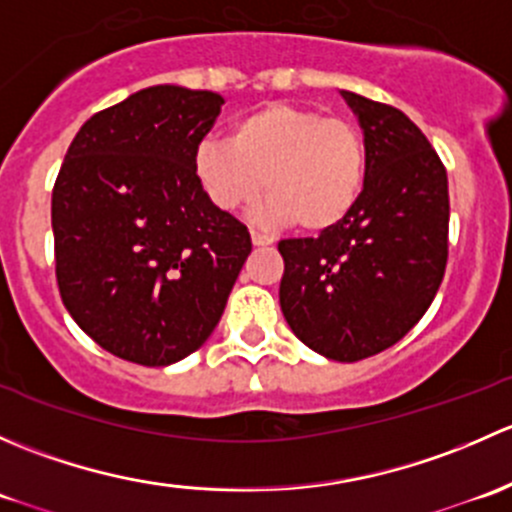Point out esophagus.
Segmentation results:
<instances>
[{
	"instance_id": "obj_1",
	"label": "esophagus",
	"mask_w": 512,
	"mask_h": 512,
	"mask_svg": "<svg viewBox=\"0 0 512 512\" xmlns=\"http://www.w3.org/2000/svg\"><path fill=\"white\" fill-rule=\"evenodd\" d=\"M252 242H255L257 247H265V245H272V242H275V237L267 235V232L252 230Z\"/></svg>"
}]
</instances>
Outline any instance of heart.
I'll list each match as a JSON object with an SVG mask.
<instances>
[{"label":"heart","mask_w":512,"mask_h":512,"mask_svg":"<svg viewBox=\"0 0 512 512\" xmlns=\"http://www.w3.org/2000/svg\"><path fill=\"white\" fill-rule=\"evenodd\" d=\"M193 170L210 203L225 213L255 203L265 188L272 220L322 232L359 203L366 141L349 118L270 101L237 118L230 141H200Z\"/></svg>","instance_id":"heart-1"}]
</instances>
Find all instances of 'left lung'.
Masks as SVG:
<instances>
[{
	"mask_svg": "<svg viewBox=\"0 0 512 512\" xmlns=\"http://www.w3.org/2000/svg\"><path fill=\"white\" fill-rule=\"evenodd\" d=\"M366 141L356 208L319 237L280 240V307L317 354L359 361L416 327L448 262V175L421 128L389 103L352 91Z\"/></svg>",
	"mask_w": 512,
	"mask_h": 512,
	"instance_id": "left-lung-1",
	"label": "left lung"
}]
</instances>
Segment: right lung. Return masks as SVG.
Masks as SVG:
<instances>
[{
  "label": "right lung",
  "instance_id": "right-lung-1",
  "mask_svg": "<svg viewBox=\"0 0 512 512\" xmlns=\"http://www.w3.org/2000/svg\"><path fill=\"white\" fill-rule=\"evenodd\" d=\"M223 103L183 86L138 91L81 126L56 175L61 302L98 347L133 364L168 366L203 347L252 250L193 170Z\"/></svg>",
  "mask_w": 512,
  "mask_h": 512
}]
</instances>
